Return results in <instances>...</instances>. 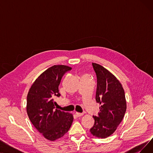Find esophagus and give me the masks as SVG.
Instances as JSON below:
<instances>
[{
  "label": "esophagus",
  "instance_id": "34e87169",
  "mask_svg": "<svg viewBox=\"0 0 153 153\" xmlns=\"http://www.w3.org/2000/svg\"><path fill=\"white\" fill-rule=\"evenodd\" d=\"M76 115L77 117H81V116H82L83 115H84V114H82V113H79V112H76Z\"/></svg>",
  "mask_w": 153,
  "mask_h": 153
}]
</instances>
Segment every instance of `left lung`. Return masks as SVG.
<instances>
[{
    "label": "left lung",
    "mask_w": 153,
    "mask_h": 153,
    "mask_svg": "<svg viewBox=\"0 0 153 153\" xmlns=\"http://www.w3.org/2000/svg\"><path fill=\"white\" fill-rule=\"evenodd\" d=\"M97 79L95 100L100 103V112L91 128L97 138H106L113 134L122 121L126 110V102L122 85L110 71L100 64L92 63Z\"/></svg>",
    "instance_id": "obj_1"
}]
</instances>
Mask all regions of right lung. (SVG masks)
<instances>
[{
  "instance_id": "add662e5",
  "label": "right lung",
  "mask_w": 153,
  "mask_h": 153,
  "mask_svg": "<svg viewBox=\"0 0 153 153\" xmlns=\"http://www.w3.org/2000/svg\"><path fill=\"white\" fill-rule=\"evenodd\" d=\"M72 68L54 65L40 75L31 86L27 95V112L29 119L44 137L55 141L65 134L73 122L68 112L54 110L53 97H59L58 87L66 72Z\"/></svg>"
}]
</instances>
